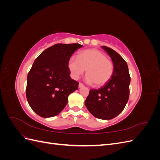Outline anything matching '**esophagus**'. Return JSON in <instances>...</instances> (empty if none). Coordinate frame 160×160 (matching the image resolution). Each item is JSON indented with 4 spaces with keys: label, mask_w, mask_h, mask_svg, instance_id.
I'll return each mask as SVG.
<instances>
[{
    "label": "esophagus",
    "mask_w": 160,
    "mask_h": 160,
    "mask_svg": "<svg viewBox=\"0 0 160 160\" xmlns=\"http://www.w3.org/2000/svg\"><path fill=\"white\" fill-rule=\"evenodd\" d=\"M83 87H84V85H83V83H79V88H83Z\"/></svg>",
    "instance_id": "1"
}]
</instances>
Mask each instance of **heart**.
Returning <instances> with one entry per match:
<instances>
[{"mask_svg": "<svg viewBox=\"0 0 160 160\" xmlns=\"http://www.w3.org/2000/svg\"><path fill=\"white\" fill-rule=\"evenodd\" d=\"M71 77L78 79L86 70V81L101 87L107 83L113 73V64L104 52L98 49L81 51L77 58L71 57L68 62Z\"/></svg>", "mask_w": 160, "mask_h": 160, "instance_id": "heart-1", "label": "heart"}]
</instances>
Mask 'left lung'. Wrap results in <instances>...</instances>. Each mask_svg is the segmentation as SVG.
I'll return each instance as SVG.
<instances>
[{
  "mask_svg": "<svg viewBox=\"0 0 160 160\" xmlns=\"http://www.w3.org/2000/svg\"><path fill=\"white\" fill-rule=\"evenodd\" d=\"M113 63V73L105 85L98 89H91L85 104L94 117L100 119H111L126 105L129 95L130 75L127 62L114 50L102 46Z\"/></svg>",
  "mask_w": 160,
  "mask_h": 160,
  "instance_id": "1",
  "label": "left lung"
}]
</instances>
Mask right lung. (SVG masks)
Instances as JSON below:
<instances>
[{
  "mask_svg": "<svg viewBox=\"0 0 160 160\" xmlns=\"http://www.w3.org/2000/svg\"><path fill=\"white\" fill-rule=\"evenodd\" d=\"M83 45L56 44L48 48L34 61L27 75L26 95L31 109L42 118L60 113L68 102L69 95L78 89L72 79L68 62Z\"/></svg>",
  "mask_w": 160,
  "mask_h": 160,
  "instance_id": "1",
  "label": "right lung"
}]
</instances>
